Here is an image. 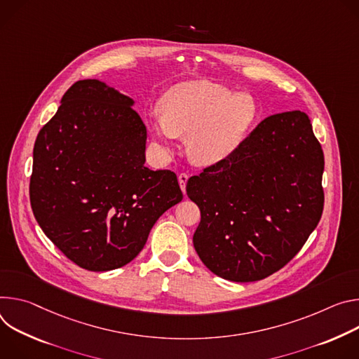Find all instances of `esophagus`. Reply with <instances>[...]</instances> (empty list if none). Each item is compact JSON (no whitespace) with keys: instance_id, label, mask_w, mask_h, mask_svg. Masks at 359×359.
<instances>
[{"instance_id":"esophagus-1","label":"esophagus","mask_w":359,"mask_h":359,"mask_svg":"<svg viewBox=\"0 0 359 359\" xmlns=\"http://www.w3.org/2000/svg\"><path fill=\"white\" fill-rule=\"evenodd\" d=\"M188 178H189V175H188L187 172H181V174L178 175V182H180V187H181L182 192H185V185H187Z\"/></svg>"}]
</instances>
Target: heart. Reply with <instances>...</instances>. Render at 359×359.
I'll return each mask as SVG.
<instances>
[{
  "label": "heart",
  "instance_id": "b5f03b06",
  "mask_svg": "<svg viewBox=\"0 0 359 359\" xmlns=\"http://www.w3.org/2000/svg\"><path fill=\"white\" fill-rule=\"evenodd\" d=\"M163 112L149 116V128L161 148L170 152L178 137L195 163L224 161L240 145L252 124L257 107L248 94H232L211 81H188L171 88L161 101Z\"/></svg>",
  "mask_w": 359,
  "mask_h": 359
}]
</instances>
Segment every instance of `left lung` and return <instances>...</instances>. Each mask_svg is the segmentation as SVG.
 <instances>
[{
  "mask_svg": "<svg viewBox=\"0 0 359 359\" xmlns=\"http://www.w3.org/2000/svg\"><path fill=\"white\" fill-rule=\"evenodd\" d=\"M324 152L301 111L273 114L187 182L201 211L194 248L228 281H259L304 247L324 210Z\"/></svg>",
  "mask_w": 359,
  "mask_h": 359,
  "instance_id": "left-lung-1",
  "label": "left lung"
}]
</instances>
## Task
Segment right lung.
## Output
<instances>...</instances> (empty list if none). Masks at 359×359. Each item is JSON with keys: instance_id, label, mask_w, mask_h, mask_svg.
<instances>
[{"instance_id": "add662e5", "label": "right lung", "mask_w": 359, "mask_h": 359, "mask_svg": "<svg viewBox=\"0 0 359 359\" xmlns=\"http://www.w3.org/2000/svg\"><path fill=\"white\" fill-rule=\"evenodd\" d=\"M147 127L133 100L97 79L68 88L34 145L29 201L53 244L88 271H111L144 248L182 200L177 175L145 163Z\"/></svg>"}]
</instances>
